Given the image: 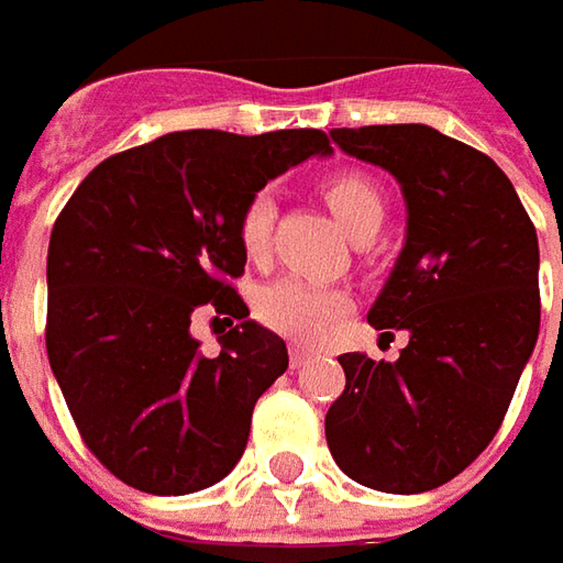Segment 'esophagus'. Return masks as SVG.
<instances>
[{
	"instance_id": "1",
	"label": "esophagus",
	"mask_w": 563,
	"mask_h": 563,
	"mask_svg": "<svg viewBox=\"0 0 563 563\" xmlns=\"http://www.w3.org/2000/svg\"><path fill=\"white\" fill-rule=\"evenodd\" d=\"M288 360H291V369H300V366H307V363L313 360V351H310V347H300V344H291Z\"/></svg>"
}]
</instances>
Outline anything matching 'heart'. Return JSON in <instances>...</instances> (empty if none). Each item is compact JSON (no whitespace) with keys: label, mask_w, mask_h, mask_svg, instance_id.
Wrapping results in <instances>:
<instances>
[{"label":"heart","mask_w":563,"mask_h":563,"mask_svg":"<svg viewBox=\"0 0 563 563\" xmlns=\"http://www.w3.org/2000/svg\"><path fill=\"white\" fill-rule=\"evenodd\" d=\"M322 197L347 234H357L366 222H382V194L363 175L344 172L322 185ZM272 225H275V200L272 194H256L241 219H238V241L250 260H263L269 253ZM347 307V297L332 288H319L300 278H275L263 285L253 297L256 319L294 341H313L325 332V325Z\"/></svg>","instance_id":"heart-1"}]
</instances>
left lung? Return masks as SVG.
I'll use <instances>...</instances> for the list:
<instances>
[{"instance_id":"left-lung-1","label":"left lung","mask_w":563,"mask_h":563,"mask_svg":"<svg viewBox=\"0 0 563 563\" xmlns=\"http://www.w3.org/2000/svg\"><path fill=\"white\" fill-rule=\"evenodd\" d=\"M332 141L400 185L404 247L366 319L410 341L395 363L338 357L347 385L325 442L360 486L417 495L473 464L508 413L539 338V241L508 175L429 124Z\"/></svg>"}]
</instances>
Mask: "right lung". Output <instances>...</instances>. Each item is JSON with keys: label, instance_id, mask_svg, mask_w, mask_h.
Masks as SVG:
<instances>
[{"label": "right lung", "instance_id": "obj_1", "mask_svg": "<svg viewBox=\"0 0 563 563\" xmlns=\"http://www.w3.org/2000/svg\"><path fill=\"white\" fill-rule=\"evenodd\" d=\"M322 131H172L99 163L55 219L46 354L87 448L121 483L190 495L241 461L253 404L288 369L285 341L247 319L244 206L294 165L329 156ZM241 318L219 358L189 319Z\"/></svg>", "mask_w": 563, "mask_h": 563}]
</instances>
